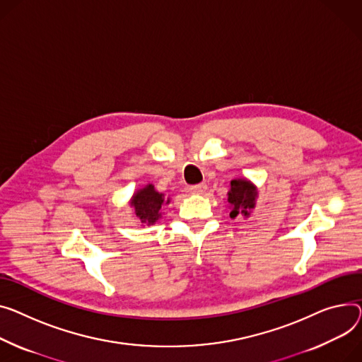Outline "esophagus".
I'll return each mask as SVG.
<instances>
[{
  "label": "esophagus",
  "mask_w": 362,
  "mask_h": 362,
  "mask_svg": "<svg viewBox=\"0 0 362 362\" xmlns=\"http://www.w3.org/2000/svg\"><path fill=\"white\" fill-rule=\"evenodd\" d=\"M206 183H198V185H194V186H190L189 189H190V192L192 194H204V192L206 190Z\"/></svg>",
  "instance_id": "1"
}]
</instances>
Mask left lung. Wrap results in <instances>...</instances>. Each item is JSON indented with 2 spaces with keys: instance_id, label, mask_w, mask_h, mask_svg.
Returning <instances> with one entry per match:
<instances>
[{
  "instance_id": "8db88e82",
  "label": "left lung",
  "mask_w": 362,
  "mask_h": 362,
  "mask_svg": "<svg viewBox=\"0 0 362 362\" xmlns=\"http://www.w3.org/2000/svg\"><path fill=\"white\" fill-rule=\"evenodd\" d=\"M256 187L243 179L231 180V189L228 192V202L231 205V218H235L238 214L249 215V211L255 208L256 199Z\"/></svg>"
}]
</instances>
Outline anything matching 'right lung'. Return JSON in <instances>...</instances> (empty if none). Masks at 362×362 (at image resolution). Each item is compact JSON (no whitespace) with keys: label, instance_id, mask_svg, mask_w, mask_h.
I'll list each match as a JSON object with an SVG mask.
<instances>
[{"label":"right lung","instance_id":"1","mask_svg":"<svg viewBox=\"0 0 362 362\" xmlns=\"http://www.w3.org/2000/svg\"><path fill=\"white\" fill-rule=\"evenodd\" d=\"M164 195L156 192L153 185H148L144 189L138 190L132 198V206L135 208L136 216H139L141 223L154 224L160 218V209L164 204ZM168 204V199L167 202Z\"/></svg>","mask_w":362,"mask_h":362}]
</instances>
